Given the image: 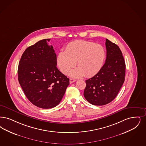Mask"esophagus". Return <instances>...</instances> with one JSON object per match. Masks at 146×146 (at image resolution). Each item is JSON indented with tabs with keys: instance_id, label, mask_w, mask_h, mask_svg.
<instances>
[{
	"instance_id": "1",
	"label": "esophagus",
	"mask_w": 146,
	"mask_h": 146,
	"mask_svg": "<svg viewBox=\"0 0 146 146\" xmlns=\"http://www.w3.org/2000/svg\"><path fill=\"white\" fill-rule=\"evenodd\" d=\"M76 80L75 79H70V84H72V83H73V82H76Z\"/></svg>"
}]
</instances>
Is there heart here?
I'll return each mask as SVG.
<instances>
[{"label":"heart","instance_id":"b5f03b06","mask_svg":"<svg viewBox=\"0 0 146 146\" xmlns=\"http://www.w3.org/2000/svg\"><path fill=\"white\" fill-rule=\"evenodd\" d=\"M105 57L104 48L90 41H73L69 43L65 52L58 53L57 62L60 70L67 74L76 65L78 68L70 72L73 77L92 76L101 69Z\"/></svg>","mask_w":146,"mask_h":146}]
</instances>
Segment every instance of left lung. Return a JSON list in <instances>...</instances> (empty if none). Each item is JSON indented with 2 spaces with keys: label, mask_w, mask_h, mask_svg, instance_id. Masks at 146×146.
<instances>
[{
  "label": "left lung",
  "mask_w": 146,
  "mask_h": 146,
  "mask_svg": "<svg viewBox=\"0 0 146 146\" xmlns=\"http://www.w3.org/2000/svg\"><path fill=\"white\" fill-rule=\"evenodd\" d=\"M106 58L99 72L86 80L84 96L91 104L106 105L118 94L124 82L125 64L119 47L106 39Z\"/></svg>",
  "instance_id": "8db88e82"
}]
</instances>
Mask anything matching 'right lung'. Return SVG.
I'll list each match as a JSON object with an SVG mask.
<instances>
[{
  "label": "right lung",
  "mask_w": 146,
  "mask_h": 146,
  "mask_svg": "<svg viewBox=\"0 0 146 146\" xmlns=\"http://www.w3.org/2000/svg\"><path fill=\"white\" fill-rule=\"evenodd\" d=\"M44 39L27 48L18 68V81L27 98L34 105L50 109L58 105L70 80L57 68L56 55Z\"/></svg>",
  "instance_id": "add662e5"
}]
</instances>
